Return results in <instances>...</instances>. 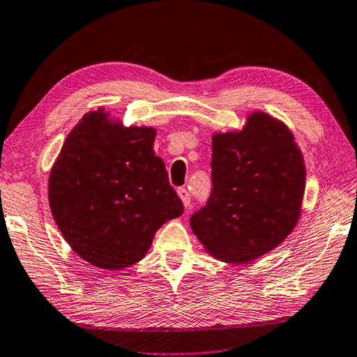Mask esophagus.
<instances>
[{"instance_id":"34e87169","label":"esophagus","mask_w":357,"mask_h":357,"mask_svg":"<svg viewBox=\"0 0 357 357\" xmlns=\"http://www.w3.org/2000/svg\"><path fill=\"white\" fill-rule=\"evenodd\" d=\"M178 195H179L181 200H183L184 208H185V209L190 208V193H189V190L185 189V187H179V189H178Z\"/></svg>"}]
</instances>
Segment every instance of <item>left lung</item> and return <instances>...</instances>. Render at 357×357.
Instances as JSON below:
<instances>
[{
	"mask_svg": "<svg viewBox=\"0 0 357 357\" xmlns=\"http://www.w3.org/2000/svg\"><path fill=\"white\" fill-rule=\"evenodd\" d=\"M213 190L190 217L206 252L244 264L287 239L301 214L305 165L285 124L252 113L241 132L213 137Z\"/></svg>",
	"mask_w": 357,
	"mask_h": 357,
	"instance_id": "left-lung-1",
	"label": "left lung"
}]
</instances>
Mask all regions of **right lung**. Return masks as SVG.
<instances>
[{"instance_id": "obj_1", "label": "right lung", "mask_w": 357, "mask_h": 357, "mask_svg": "<svg viewBox=\"0 0 357 357\" xmlns=\"http://www.w3.org/2000/svg\"><path fill=\"white\" fill-rule=\"evenodd\" d=\"M155 130L112 124L104 108L84 114L66 138L48 179L59 231L78 257L107 271L146 255L167 220L184 213L154 154Z\"/></svg>"}]
</instances>
